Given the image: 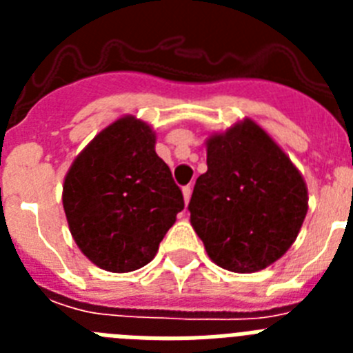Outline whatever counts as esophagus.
Returning <instances> with one entry per match:
<instances>
[{
    "label": "esophagus",
    "mask_w": 353,
    "mask_h": 353,
    "mask_svg": "<svg viewBox=\"0 0 353 353\" xmlns=\"http://www.w3.org/2000/svg\"><path fill=\"white\" fill-rule=\"evenodd\" d=\"M182 192H183V201H185V205H189V201H191V192H192L191 185L183 187Z\"/></svg>",
    "instance_id": "obj_1"
}]
</instances>
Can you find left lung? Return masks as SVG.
I'll use <instances>...</instances> for the list:
<instances>
[{"instance_id": "left-lung-1", "label": "left lung", "mask_w": 353, "mask_h": 353, "mask_svg": "<svg viewBox=\"0 0 353 353\" xmlns=\"http://www.w3.org/2000/svg\"><path fill=\"white\" fill-rule=\"evenodd\" d=\"M189 212L215 265L251 274L292 248L307 214V185L283 148L251 118L207 139Z\"/></svg>"}]
</instances>
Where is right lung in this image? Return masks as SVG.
Here are the masks:
<instances>
[{"instance_id": "obj_1", "label": "right lung", "mask_w": 353, "mask_h": 353, "mask_svg": "<svg viewBox=\"0 0 353 353\" xmlns=\"http://www.w3.org/2000/svg\"><path fill=\"white\" fill-rule=\"evenodd\" d=\"M63 210L84 256L108 272H132L154 260L183 210L168 164L155 154L150 123L127 114L102 129L74 159Z\"/></svg>"}]
</instances>
